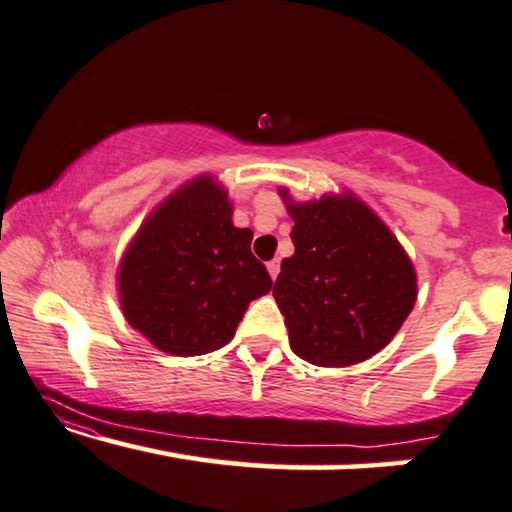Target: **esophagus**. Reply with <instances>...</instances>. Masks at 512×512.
<instances>
[{
  "label": "esophagus",
  "mask_w": 512,
  "mask_h": 512,
  "mask_svg": "<svg viewBox=\"0 0 512 512\" xmlns=\"http://www.w3.org/2000/svg\"><path fill=\"white\" fill-rule=\"evenodd\" d=\"M266 269H269V273H271V278L276 280L278 278V273H280V259H271L269 264H266Z\"/></svg>",
  "instance_id": "1"
}]
</instances>
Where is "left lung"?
Returning <instances> with one entry per match:
<instances>
[{"mask_svg": "<svg viewBox=\"0 0 512 512\" xmlns=\"http://www.w3.org/2000/svg\"><path fill=\"white\" fill-rule=\"evenodd\" d=\"M294 255L280 264L273 299L289 347L319 368H347L381 352L414 308L416 269L400 241L352 190L294 202Z\"/></svg>", "mask_w": 512, "mask_h": 512, "instance_id": "8db88e82", "label": "left lung"}]
</instances>
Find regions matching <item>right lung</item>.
Instances as JSON below:
<instances>
[{
  "label": "right lung",
  "instance_id": "right-lung-1",
  "mask_svg": "<svg viewBox=\"0 0 512 512\" xmlns=\"http://www.w3.org/2000/svg\"><path fill=\"white\" fill-rule=\"evenodd\" d=\"M211 174L183 183L144 218L117 269L126 322L165 354L200 356L234 338L271 276L250 253L253 230L232 223Z\"/></svg>",
  "mask_w": 512,
  "mask_h": 512
}]
</instances>
